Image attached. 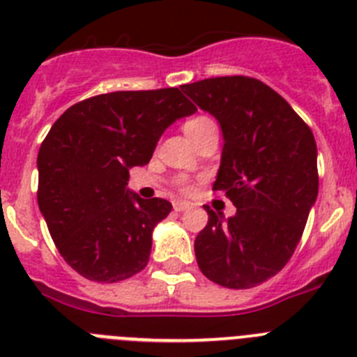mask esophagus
I'll use <instances>...</instances> for the list:
<instances>
[{"label":"esophagus","mask_w":357,"mask_h":357,"mask_svg":"<svg viewBox=\"0 0 357 357\" xmlns=\"http://www.w3.org/2000/svg\"><path fill=\"white\" fill-rule=\"evenodd\" d=\"M188 208H192V203H188V201H174L176 212H185Z\"/></svg>","instance_id":"esophagus-1"}]
</instances>
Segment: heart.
Segmentation results:
<instances>
[{"label":"heart","instance_id":"heart-1","mask_svg":"<svg viewBox=\"0 0 357 357\" xmlns=\"http://www.w3.org/2000/svg\"><path fill=\"white\" fill-rule=\"evenodd\" d=\"M208 126H213L212 120L204 119V116H197V119H192L185 123V132H187V135H192V132L201 131L203 127H208Z\"/></svg>","mask_w":357,"mask_h":357}]
</instances>
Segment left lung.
Here are the masks:
<instances>
[{
	"label": "left lung",
	"mask_w": 357,
	"mask_h": 357,
	"mask_svg": "<svg viewBox=\"0 0 357 357\" xmlns=\"http://www.w3.org/2000/svg\"><path fill=\"white\" fill-rule=\"evenodd\" d=\"M181 89L221 126L225 145L213 190L237 208L225 217L204 206L208 225L194 243L197 266L219 286L255 287L287 264L316 203L314 136L257 79L215 77Z\"/></svg>",
	"instance_id": "obj_1"
}]
</instances>
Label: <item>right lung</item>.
<instances>
[{
  "instance_id": "1",
  "label": "right lung",
  "mask_w": 357,
  "mask_h": 357,
  "mask_svg": "<svg viewBox=\"0 0 357 357\" xmlns=\"http://www.w3.org/2000/svg\"><path fill=\"white\" fill-rule=\"evenodd\" d=\"M178 88L113 91L71 105L37 154V203L59 253L88 280H126L147 266L153 231L172 210L127 187L161 135L196 113Z\"/></svg>"
}]
</instances>
